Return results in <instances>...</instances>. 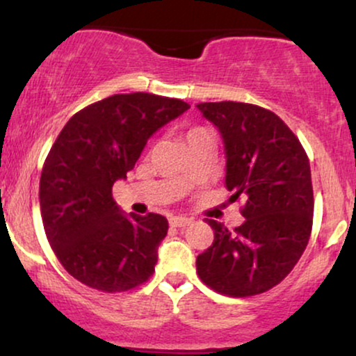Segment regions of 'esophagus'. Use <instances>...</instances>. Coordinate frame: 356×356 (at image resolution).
<instances>
[{
  "label": "esophagus",
  "mask_w": 356,
  "mask_h": 356,
  "mask_svg": "<svg viewBox=\"0 0 356 356\" xmlns=\"http://www.w3.org/2000/svg\"><path fill=\"white\" fill-rule=\"evenodd\" d=\"M192 224V219L184 218V216H175V218H170V226L174 227H186Z\"/></svg>",
  "instance_id": "1"
}]
</instances>
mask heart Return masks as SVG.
Wrapping results in <instances>:
<instances>
[{
  "instance_id": "b5f03b06",
  "label": "heart",
  "mask_w": 356,
  "mask_h": 356,
  "mask_svg": "<svg viewBox=\"0 0 356 356\" xmlns=\"http://www.w3.org/2000/svg\"><path fill=\"white\" fill-rule=\"evenodd\" d=\"M197 132H202V129H194V130H191V132L187 134V138H189L191 136H194V134H197Z\"/></svg>"
}]
</instances>
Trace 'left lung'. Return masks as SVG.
Listing matches in <instances>:
<instances>
[{
    "label": "left lung",
    "instance_id": "8db88e82",
    "mask_svg": "<svg viewBox=\"0 0 356 356\" xmlns=\"http://www.w3.org/2000/svg\"><path fill=\"white\" fill-rule=\"evenodd\" d=\"M197 108L222 137L231 199H246V219L234 231L207 219L214 241L195 259L197 275L220 295H259L291 273L312 234L308 155L266 108L241 102H207Z\"/></svg>",
    "mask_w": 356,
    "mask_h": 356
}]
</instances>
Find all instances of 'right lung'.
<instances>
[{
	"instance_id": "right-lung-1",
	"label": "right lung",
	"mask_w": 356,
	"mask_h": 356,
	"mask_svg": "<svg viewBox=\"0 0 356 356\" xmlns=\"http://www.w3.org/2000/svg\"><path fill=\"white\" fill-rule=\"evenodd\" d=\"M191 105L152 93H118L75 113L56 137L40 179V209L61 266L100 291L145 283L169 222L127 214L112 187L127 179L147 140Z\"/></svg>"
}]
</instances>
